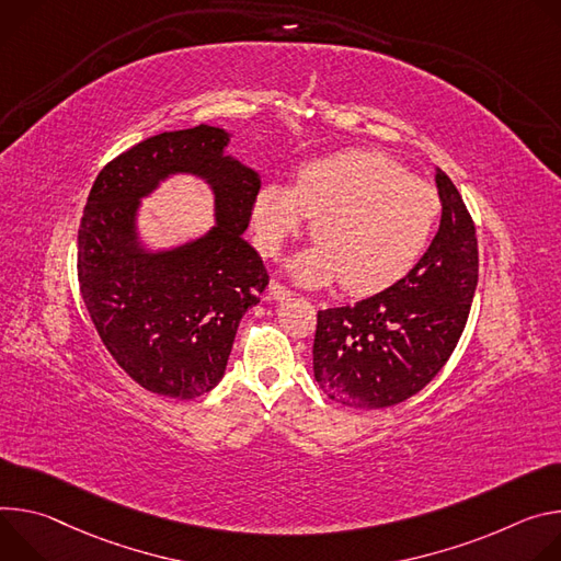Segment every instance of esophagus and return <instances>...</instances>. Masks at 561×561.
Segmentation results:
<instances>
[{
    "label": "esophagus",
    "instance_id": "esophagus-1",
    "mask_svg": "<svg viewBox=\"0 0 561 561\" xmlns=\"http://www.w3.org/2000/svg\"><path fill=\"white\" fill-rule=\"evenodd\" d=\"M270 296H272L274 300H287V298L294 296V291H291L289 287H285L283 283H272V285H270Z\"/></svg>",
    "mask_w": 561,
    "mask_h": 561
}]
</instances>
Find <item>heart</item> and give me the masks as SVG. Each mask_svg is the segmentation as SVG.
Instances as JSON below:
<instances>
[{
	"label": "heart",
	"instance_id": "obj_1",
	"mask_svg": "<svg viewBox=\"0 0 561 561\" xmlns=\"http://www.w3.org/2000/svg\"><path fill=\"white\" fill-rule=\"evenodd\" d=\"M442 198L434 186L379 151L352 149L307 162L294 190L265 184L252 220L265 256L280 252L307 216L317 247L291 261V274L309 287L341 280L350 294H377L416 265L425 252Z\"/></svg>",
	"mask_w": 561,
	"mask_h": 561
}]
</instances>
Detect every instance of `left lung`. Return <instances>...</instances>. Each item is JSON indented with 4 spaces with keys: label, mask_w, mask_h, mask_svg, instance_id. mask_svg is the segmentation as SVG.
<instances>
[{
    "label": "left lung",
    "mask_w": 561,
    "mask_h": 561,
    "mask_svg": "<svg viewBox=\"0 0 561 561\" xmlns=\"http://www.w3.org/2000/svg\"><path fill=\"white\" fill-rule=\"evenodd\" d=\"M442 225L405 278L356 305L319 309L314 377L347 408L397 405L421 392L455 352L479 278L472 216L439 171Z\"/></svg>",
    "instance_id": "left-lung-1"
}]
</instances>
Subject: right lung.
Returning <instances> with one entry per match:
<instances>
[{"mask_svg": "<svg viewBox=\"0 0 561 561\" xmlns=\"http://www.w3.org/2000/svg\"><path fill=\"white\" fill-rule=\"evenodd\" d=\"M227 142L207 124L142 140L98 173L80 220L78 280L89 317L113 360L160 397L196 399L222 379L238 323L270 283L242 240L261 180L222 156ZM175 170L210 180L219 225L192 245L147 255L133 231L137 198Z\"/></svg>", "mask_w": 561, "mask_h": 561, "instance_id": "1", "label": "right lung"}]
</instances>
